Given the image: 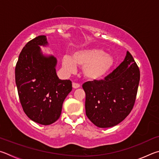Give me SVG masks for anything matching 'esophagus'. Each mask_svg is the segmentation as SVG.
<instances>
[{
	"instance_id": "obj_1",
	"label": "esophagus",
	"mask_w": 159,
	"mask_h": 159,
	"mask_svg": "<svg viewBox=\"0 0 159 159\" xmlns=\"http://www.w3.org/2000/svg\"><path fill=\"white\" fill-rule=\"evenodd\" d=\"M80 87V84H78V83L76 82H72V87L74 89H77V88H79Z\"/></svg>"
}]
</instances>
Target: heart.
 I'll use <instances>...</instances> for the list:
<instances>
[{
  "label": "heart",
  "mask_w": 159,
  "mask_h": 159,
  "mask_svg": "<svg viewBox=\"0 0 159 159\" xmlns=\"http://www.w3.org/2000/svg\"><path fill=\"white\" fill-rule=\"evenodd\" d=\"M114 63L112 57L105 54L100 48H87L78 50L72 54V58L65 56L62 59L63 68L69 73L76 71L77 66L83 67V74L87 79L92 81L103 77Z\"/></svg>",
  "instance_id": "obj_1"
}]
</instances>
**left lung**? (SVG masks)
<instances>
[{
  "label": "left lung",
  "mask_w": 159,
  "mask_h": 159,
  "mask_svg": "<svg viewBox=\"0 0 159 159\" xmlns=\"http://www.w3.org/2000/svg\"><path fill=\"white\" fill-rule=\"evenodd\" d=\"M140 73L129 52L120 65L104 80L87 82L86 115L99 128L112 127L129 115L134 106Z\"/></svg>",
  "instance_id": "1"
}]
</instances>
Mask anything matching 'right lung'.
<instances>
[{"label": "right lung", "instance_id": "obj_1", "mask_svg": "<svg viewBox=\"0 0 159 159\" xmlns=\"http://www.w3.org/2000/svg\"><path fill=\"white\" fill-rule=\"evenodd\" d=\"M47 44L45 35L30 40L21 50L15 67V82L24 112L42 125L58 120L64 100L72 89L70 80L58 79L57 58L42 54L39 46Z\"/></svg>", "mask_w": 159, "mask_h": 159}]
</instances>
